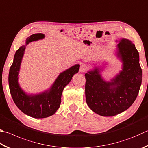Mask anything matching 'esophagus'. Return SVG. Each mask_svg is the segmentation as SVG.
<instances>
[{"label":"esophagus","instance_id":"obj_1","mask_svg":"<svg viewBox=\"0 0 148 148\" xmlns=\"http://www.w3.org/2000/svg\"><path fill=\"white\" fill-rule=\"evenodd\" d=\"M87 66H86L85 65H82L81 66H80V69H79V72H84L86 71H87Z\"/></svg>","mask_w":148,"mask_h":148}]
</instances>
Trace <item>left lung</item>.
<instances>
[{
	"label": "left lung",
	"instance_id": "left-lung-1",
	"mask_svg": "<svg viewBox=\"0 0 148 148\" xmlns=\"http://www.w3.org/2000/svg\"><path fill=\"white\" fill-rule=\"evenodd\" d=\"M118 48L123 67L111 82L103 81L97 69L85 74L87 103L103 116H113L127 110L137 97L142 83V69L135 45L123 39Z\"/></svg>",
	"mask_w": 148,
	"mask_h": 148
}]
</instances>
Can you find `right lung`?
Masks as SVG:
<instances>
[{"mask_svg":"<svg viewBox=\"0 0 148 148\" xmlns=\"http://www.w3.org/2000/svg\"><path fill=\"white\" fill-rule=\"evenodd\" d=\"M44 37L42 34H33L26 39V44L42 39ZM25 48V45H23L17 50L10 69L8 82L13 100L21 111L29 116L43 119L52 116L60 106L64 88L71 81L74 74L78 72L79 65H74L61 73L49 92L28 96L21 90L18 83V71Z\"/></svg>","mask_w":148,"mask_h":148,"instance_id":"1","label":"right lung"}]
</instances>
